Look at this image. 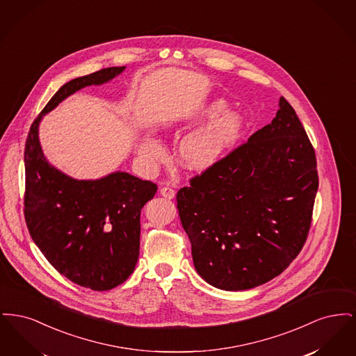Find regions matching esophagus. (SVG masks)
I'll list each match as a JSON object with an SVG mask.
<instances>
[{"label": "esophagus", "mask_w": 356, "mask_h": 356, "mask_svg": "<svg viewBox=\"0 0 356 356\" xmlns=\"http://www.w3.org/2000/svg\"><path fill=\"white\" fill-rule=\"evenodd\" d=\"M160 193H161V196H164L165 199H173V197H175V189L168 186H161V188H160Z\"/></svg>", "instance_id": "obj_1"}]
</instances>
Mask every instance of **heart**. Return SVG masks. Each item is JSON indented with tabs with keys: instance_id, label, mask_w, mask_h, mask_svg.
<instances>
[{
	"instance_id": "obj_1",
	"label": "heart",
	"mask_w": 356,
	"mask_h": 356,
	"mask_svg": "<svg viewBox=\"0 0 356 356\" xmlns=\"http://www.w3.org/2000/svg\"><path fill=\"white\" fill-rule=\"evenodd\" d=\"M222 100L204 105L197 120H211L205 125L184 136L179 144V159L189 170H202L213 165L240 137L243 119L236 112H226ZM140 154L144 159H154L163 152V147L152 137H145L140 144Z\"/></svg>"
}]
</instances>
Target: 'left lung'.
<instances>
[{
  "label": "left lung",
  "mask_w": 356,
  "mask_h": 356,
  "mask_svg": "<svg viewBox=\"0 0 356 356\" xmlns=\"http://www.w3.org/2000/svg\"><path fill=\"white\" fill-rule=\"evenodd\" d=\"M271 124L189 180L177 209L196 271L243 291L280 275L309 232L319 186L315 149L282 97Z\"/></svg>",
  "instance_id": "1"
}]
</instances>
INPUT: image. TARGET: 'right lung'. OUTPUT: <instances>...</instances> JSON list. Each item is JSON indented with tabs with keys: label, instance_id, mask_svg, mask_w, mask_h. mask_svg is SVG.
<instances>
[{
	"label": "right lung",
	"instance_id": "obj_1",
	"mask_svg": "<svg viewBox=\"0 0 356 356\" xmlns=\"http://www.w3.org/2000/svg\"><path fill=\"white\" fill-rule=\"evenodd\" d=\"M125 67L97 70L63 85L31 125L25 143L24 215L35 245L70 282L93 291L122 284L140 250V212L157 186L127 172L74 180L45 159L38 124L64 99L112 80Z\"/></svg>",
	"mask_w": 356,
	"mask_h": 356
}]
</instances>
